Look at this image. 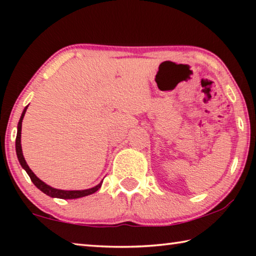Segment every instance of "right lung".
<instances>
[{
    "instance_id": "obj_1",
    "label": "right lung",
    "mask_w": 256,
    "mask_h": 256,
    "mask_svg": "<svg viewBox=\"0 0 256 256\" xmlns=\"http://www.w3.org/2000/svg\"><path fill=\"white\" fill-rule=\"evenodd\" d=\"M27 108H28V106L24 107V110L22 112V114H21V118H20L19 123H18V132H16V157H18L21 167H22L24 170L27 172V174L29 175L30 180H32V182L34 185H36V188H40L42 193L46 194V196H48L50 198H64V200H66V198H84L86 196H90V194H92L94 192H97V190L102 188V180L98 185L94 186V188H92L79 190H58V188H52V186L47 185L46 183L40 180L36 175L34 174V172L30 170L27 162H26L24 154H22V148H21V126H22V120L24 118V114H26V110H27Z\"/></svg>"
}]
</instances>
